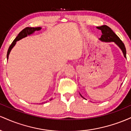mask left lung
<instances>
[{
  "label": "left lung",
  "mask_w": 131,
  "mask_h": 131,
  "mask_svg": "<svg viewBox=\"0 0 131 131\" xmlns=\"http://www.w3.org/2000/svg\"><path fill=\"white\" fill-rule=\"evenodd\" d=\"M97 29L101 30L102 33V35L101 37L100 38V40L104 42H115L117 46H118L121 49L124 57L126 58V50L124 43L123 42L122 40L119 38L118 36L112 31V29H111L110 27L106 26V25H103V26H98L97 27ZM80 95L82 97V98H84L81 94Z\"/></svg>",
  "instance_id": "1"
}]
</instances>
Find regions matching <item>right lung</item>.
I'll use <instances>...</instances> for the list:
<instances>
[{"instance_id": "right-lung-1", "label": "right lung", "mask_w": 131, "mask_h": 131, "mask_svg": "<svg viewBox=\"0 0 131 131\" xmlns=\"http://www.w3.org/2000/svg\"><path fill=\"white\" fill-rule=\"evenodd\" d=\"M40 29H41V28H40V27H37V28H29V27H27V28L23 29L22 31L19 33L18 35L17 36V37L15 39V40H13V42L12 43V44L10 45V47H9L8 52H7V60H8V55L9 54H10V51H11L13 47L15 46V45L16 44V42L18 41V40L21 39L22 38H24V37H26L27 36H29L30 34H32L34 31H39ZM52 100V99H50V100Z\"/></svg>"}]
</instances>
